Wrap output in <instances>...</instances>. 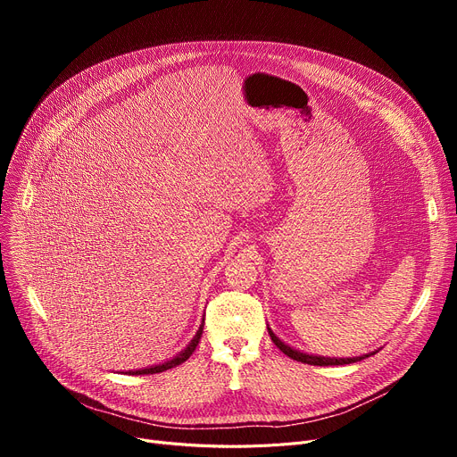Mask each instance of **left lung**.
<instances>
[{
	"mask_svg": "<svg viewBox=\"0 0 457 457\" xmlns=\"http://www.w3.org/2000/svg\"><path fill=\"white\" fill-rule=\"evenodd\" d=\"M269 335L270 339L274 341V345L285 353L289 355L291 359H295V361H300V363H307V365H317V367H329V365H350V363H357L361 361V359L369 357V355H374V353H367V355H359V357H322V355H309V353H303L300 350H295L291 348L289 345H285L279 337H276L274 331L269 328Z\"/></svg>",
	"mask_w": 457,
	"mask_h": 457,
	"instance_id": "8db88e82",
	"label": "left lung"
}]
</instances>
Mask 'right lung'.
<instances>
[{
    "label": "right lung",
    "mask_w": 457,
    "mask_h": 457,
    "mask_svg": "<svg viewBox=\"0 0 457 457\" xmlns=\"http://www.w3.org/2000/svg\"><path fill=\"white\" fill-rule=\"evenodd\" d=\"M202 333H204V322H202L200 329L196 331L195 337H192V341L188 343V346H187L185 350H181L176 357H172L170 361H164V363H161V365H154V367L140 369V370H129V374H157V372H162V370H168V369H174V367L185 363L187 359L192 355V352L196 350V346H198V343H200V337H202Z\"/></svg>",
    "instance_id": "obj_1"
}]
</instances>
